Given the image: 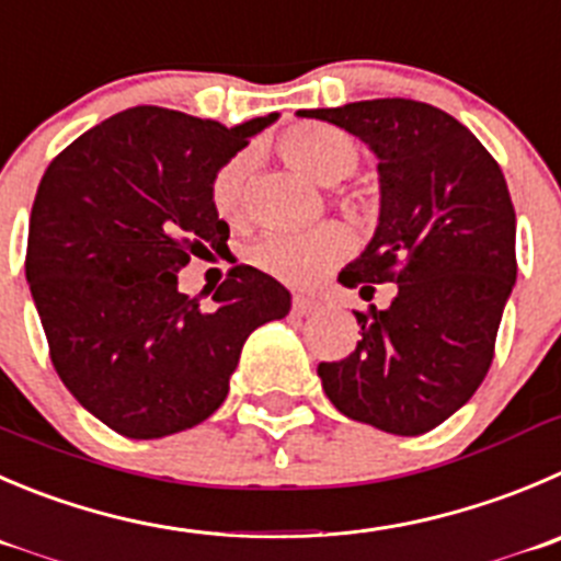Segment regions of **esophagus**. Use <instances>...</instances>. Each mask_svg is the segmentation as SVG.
Here are the masks:
<instances>
[{
  "label": "esophagus",
  "instance_id": "obj_1",
  "mask_svg": "<svg viewBox=\"0 0 561 561\" xmlns=\"http://www.w3.org/2000/svg\"><path fill=\"white\" fill-rule=\"evenodd\" d=\"M291 311H295L297 317H311V313L319 311V302L311 300V297L295 295L291 297Z\"/></svg>",
  "mask_w": 561,
  "mask_h": 561
}]
</instances>
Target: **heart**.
Returning <instances> with one entry per match:
<instances>
[{
	"instance_id": "obj_1",
	"label": "heart",
	"mask_w": 561,
	"mask_h": 561,
	"mask_svg": "<svg viewBox=\"0 0 561 561\" xmlns=\"http://www.w3.org/2000/svg\"><path fill=\"white\" fill-rule=\"evenodd\" d=\"M277 151L291 168L311 175L319 184H339L355 173L360 162L357 142L346 131L328 124H295L277 137ZM250 157L233 153L211 175L209 201L217 217L231 226L244 220V179ZM333 204L344 211L360 209L355 192L333 190ZM346 253V233L339 226H319L306 233H264L248 248V261L264 275L306 286Z\"/></svg>"
}]
</instances>
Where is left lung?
Instances as JSON below:
<instances>
[{"instance_id": "left-lung-1", "label": "left lung", "mask_w": 561, "mask_h": 561, "mask_svg": "<svg viewBox=\"0 0 561 561\" xmlns=\"http://www.w3.org/2000/svg\"><path fill=\"white\" fill-rule=\"evenodd\" d=\"M360 137L380 164V226L339 280L397 284L386 311H355L360 341L319 364L330 402L391 435H424L482 386L515 286V209L488 148L449 112L413 99L302 110Z\"/></svg>"}]
</instances>
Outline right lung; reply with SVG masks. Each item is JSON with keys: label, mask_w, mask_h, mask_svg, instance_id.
<instances>
[{"label": "right lung", "mask_w": 561, "mask_h": 561, "mask_svg": "<svg viewBox=\"0 0 561 561\" xmlns=\"http://www.w3.org/2000/svg\"><path fill=\"white\" fill-rule=\"evenodd\" d=\"M275 112L242 126L131 106L62 148L30 215L26 280L55 371L117 435L151 440L209 419L244 339L289 313L275 277L248 264L211 295H181L190 255L228 242L209 201L215 170Z\"/></svg>", "instance_id": "add662e5"}]
</instances>
